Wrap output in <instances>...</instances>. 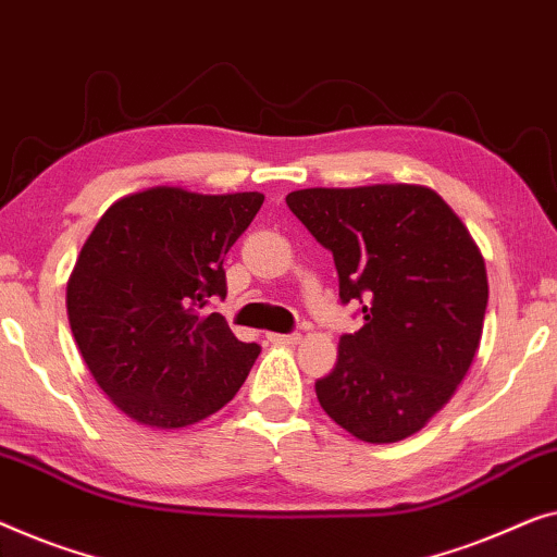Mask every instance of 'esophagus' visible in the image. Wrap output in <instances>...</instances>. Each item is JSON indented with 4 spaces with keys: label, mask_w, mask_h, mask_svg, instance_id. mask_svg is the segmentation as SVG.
Wrapping results in <instances>:
<instances>
[{
    "label": "esophagus",
    "mask_w": 557,
    "mask_h": 557,
    "mask_svg": "<svg viewBox=\"0 0 557 557\" xmlns=\"http://www.w3.org/2000/svg\"><path fill=\"white\" fill-rule=\"evenodd\" d=\"M270 343H277V346H295L300 343V333H268Z\"/></svg>",
    "instance_id": "34e87169"
}]
</instances>
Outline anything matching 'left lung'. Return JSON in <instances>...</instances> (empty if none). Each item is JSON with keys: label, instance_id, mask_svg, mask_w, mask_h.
Masks as SVG:
<instances>
[{"label": "left lung", "instance_id": "8db88e82", "mask_svg": "<svg viewBox=\"0 0 557 557\" xmlns=\"http://www.w3.org/2000/svg\"><path fill=\"white\" fill-rule=\"evenodd\" d=\"M287 207L333 255L346 333L318 401L360 442L417 434L472 366L487 310V272L467 226L424 186L300 189Z\"/></svg>", "mask_w": 557, "mask_h": 557}]
</instances>
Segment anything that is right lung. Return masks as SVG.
<instances>
[{"label":"right lung","instance_id":"obj_1","mask_svg":"<svg viewBox=\"0 0 557 557\" xmlns=\"http://www.w3.org/2000/svg\"><path fill=\"white\" fill-rule=\"evenodd\" d=\"M257 191L131 194L100 216L67 282V315L92 379L138 424L178 429L222 409L260 356L209 305Z\"/></svg>","mask_w":557,"mask_h":557}]
</instances>
